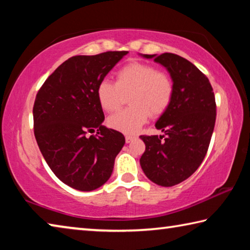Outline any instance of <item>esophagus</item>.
Instances as JSON below:
<instances>
[{"instance_id":"1","label":"esophagus","mask_w":250,"mask_h":250,"mask_svg":"<svg viewBox=\"0 0 250 250\" xmlns=\"http://www.w3.org/2000/svg\"><path fill=\"white\" fill-rule=\"evenodd\" d=\"M135 139H137V137H135V135H131V134H126L125 135V142L126 143L132 142L133 140H135Z\"/></svg>"}]
</instances>
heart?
<instances>
[{
    "label": "heart",
    "instance_id": "heart-1",
    "mask_svg": "<svg viewBox=\"0 0 250 250\" xmlns=\"http://www.w3.org/2000/svg\"><path fill=\"white\" fill-rule=\"evenodd\" d=\"M174 84L170 76L153 65L131 62L117 71L116 83L103 80L96 90L100 107L105 112L117 111L129 95L131 104L109 117L110 128L124 133H135L152 117H159L170 105Z\"/></svg>",
    "mask_w": 250,
    "mask_h": 250
}]
</instances>
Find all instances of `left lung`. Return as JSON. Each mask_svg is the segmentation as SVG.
Segmentation results:
<instances>
[{"label": "left lung", "instance_id": "8db88e82", "mask_svg": "<svg viewBox=\"0 0 250 250\" xmlns=\"http://www.w3.org/2000/svg\"><path fill=\"white\" fill-rule=\"evenodd\" d=\"M141 56L166 67L174 84L171 104L155 124L166 135L140 137L143 172L167 188L191 176L204 160L216 120L215 96L208 78L188 59L172 53Z\"/></svg>", "mask_w": 250, "mask_h": 250}]
</instances>
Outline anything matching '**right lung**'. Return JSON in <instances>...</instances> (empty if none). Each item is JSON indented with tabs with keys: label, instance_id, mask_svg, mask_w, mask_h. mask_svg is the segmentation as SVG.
<instances>
[{
	"label": "right lung",
	"instance_id": "add662e5",
	"mask_svg": "<svg viewBox=\"0 0 250 250\" xmlns=\"http://www.w3.org/2000/svg\"><path fill=\"white\" fill-rule=\"evenodd\" d=\"M128 52L74 56L58 67L37 92L33 108L34 134L46 163L62 183L89 192L112 174L125 146L119 131L103 125L97 99L100 82ZM96 132V136L87 135Z\"/></svg>",
	"mask_w": 250,
	"mask_h": 250
}]
</instances>
